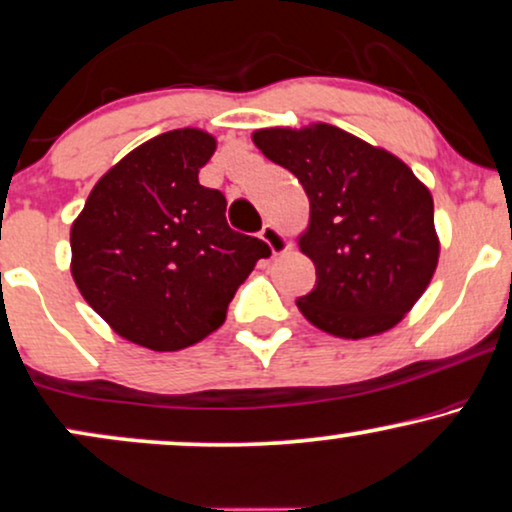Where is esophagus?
Listing matches in <instances>:
<instances>
[{
	"mask_svg": "<svg viewBox=\"0 0 512 512\" xmlns=\"http://www.w3.org/2000/svg\"><path fill=\"white\" fill-rule=\"evenodd\" d=\"M260 236H262V241L269 245L271 255H283V252L290 250L288 236L283 234V231L278 229V226H274V224H264L262 231H260Z\"/></svg>",
	"mask_w": 512,
	"mask_h": 512,
	"instance_id": "obj_1",
	"label": "esophagus"
}]
</instances>
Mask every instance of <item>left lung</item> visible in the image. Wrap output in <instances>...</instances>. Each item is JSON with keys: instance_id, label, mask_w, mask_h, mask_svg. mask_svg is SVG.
Masks as SVG:
<instances>
[{"instance_id": "left-lung-1", "label": "left lung", "mask_w": 512, "mask_h": 512, "mask_svg": "<svg viewBox=\"0 0 512 512\" xmlns=\"http://www.w3.org/2000/svg\"><path fill=\"white\" fill-rule=\"evenodd\" d=\"M252 141L309 198L297 245L314 262L316 288L297 300L304 319L345 340L397 326L439 262L428 186L394 153L326 122L255 129Z\"/></svg>"}]
</instances>
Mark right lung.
Instances as JSON below:
<instances>
[{"instance_id":"add662e5","label":"right lung","mask_w":512,"mask_h":512,"mask_svg":"<svg viewBox=\"0 0 512 512\" xmlns=\"http://www.w3.org/2000/svg\"><path fill=\"white\" fill-rule=\"evenodd\" d=\"M217 139L172 129L129 151L89 193L70 226V271L120 338L177 352L215 333L260 257V238L226 224V198L198 172Z\"/></svg>"}]
</instances>
